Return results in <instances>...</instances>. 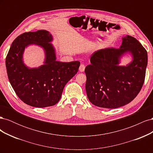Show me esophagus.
Segmentation results:
<instances>
[{"label": "esophagus", "instance_id": "obj_1", "mask_svg": "<svg viewBox=\"0 0 153 153\" xmlns=\"http://www.w3.org/2000/svg\"><path fill=\"white\" fill-rule=\"evenodd\" d=\"M85 66L84 64H80V66L79 67V71L80 72H84V70H85Z\"/></svg>", "mask_w": 153, "mask_h": 153}]
</instances>
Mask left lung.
I'll return each instance as SVG.
<instances>
[{
  "label": "left lung",
  "instance_id": "1",
  "mask_svg": "<svg viewBox=\"0 0 153 153\" xmlns=\"http://www.w3.org/2000/svg\"><path fill=\"white\" fill-rule=\"evenodd\" d=\"M119 48L97 51L86 66L85 90L88 99L99 107L115 108L127 105L140 91L145 80L147 53L137 39L127 35ZM128 53L132 61L126 66L119 64Z\"/></svg>",
  "mask_w": 153,
  "mask_h": 153
}]
</instances>
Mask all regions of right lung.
Returning a JSON list of instances; mask_svg holds the SVG:
<instances>
[{
	"instance_id": "right-lung-1",
	"label": "right lung",
	"mask_w": 153,
	"mask_h": 153,
	"mask_svg": "<svg viewBox=\"0 0 153 153\" xmlns=\"http://www.w3.org/2000/svg\"><path fill=\"white\" fill-rule=\"evenodd\" d=\"M52 41L53 37L47 30L25 32L13 41L6 57L7 73L12 87L22 101L34 107L57 103L64 86L80 66L79 61H57ZM32 44L39 45L45 52L44 64L38 68L27 67L22 59L25 48Z\"/></svg>"
}]
</instances>
